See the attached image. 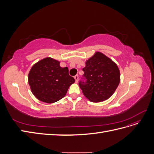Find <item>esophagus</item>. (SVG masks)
I'll return each mask as SVG.
<instances>
[{
    "label": "esophagus",
    "mask_w": 154,
    "mask_h": 154,
    "mask_svg": "<svg viewBox=\"0 0 154 154\" xmlns=\"http://www.w3.org/2000/svg\"><path fill=\"white\" fill-rule=\"evenodd\" d=\"M74 79H75V82H76V83H78V79H79V76H78V75H76V76H74Z\"/></svg>",
    "instance_id": "obj_1"
}]
</instances>
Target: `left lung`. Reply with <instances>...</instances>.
Masks as SVG:
<instances>
[{"mask_svg": "<svg viewBox=\"0 0 154 154\" xmlns=\"http://www.w3.org/2000/svg\"><path fill=\"white\" fill-rule=\"evenodd\" d=\"M83 80L79 82L83 94L94 103L105 101L112 95L120 82L119 69L104 54L96 52L85 62Z\"/></svg>", "mask_w": 154, "mask_h": 154, "instance_id": "8db88e82", "label": "left lung"}]
</instances>
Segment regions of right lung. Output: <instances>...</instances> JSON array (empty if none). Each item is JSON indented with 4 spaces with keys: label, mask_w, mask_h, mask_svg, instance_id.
Here are the masks:
<instances>
[{
    "label": "right lung",
    "mask_w": 154,
    "mask_h": 154,
    "mask_svg": "<svg viewBox=\"0 0 154 154\" xmlns=\"http://www.w3.org/2000/svg\"><path fill=\"white\" fill-rule=\"evenodd\" d=\"M74 82L68 68L61 67L60 62L50 57L34 64L28 74L32 93L38 100L48 103L63 98Z\"/></svg>",
    "instance_id": "right-lung-1"
}]
</instances>
